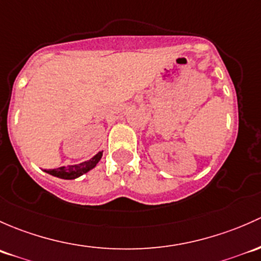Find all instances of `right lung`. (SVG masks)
<instances>
[{"mask_svg":"<svg viewBox=\"0 0 261 261\" xmlns=\"http://www.w3.org/2000/svg\"><path fill=\"white\" fill-rule=\"evenodd\" d=\"M103 152H99L98 154L94 155L93 158L87 162H83L80 165H72V166H66V167H59L54 168V170H45L47 173L53 174V176L59 177V178L64 179H74L76 177L82 176V174L87 173L88 171H90L91 168H94L96 166V163L100 161Z\"/></svg>","mask_w":261,"mask_h":261,"instance_id":"obj_1","label":"right lung"}]
</instances>
